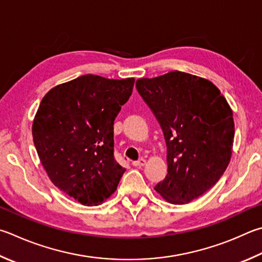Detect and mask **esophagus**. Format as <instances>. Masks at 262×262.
I'll return each mask as SVG.
<instances>
[{"label": "esophagus", "mask_w": 262, "mask_h": 262, "mask_svg": "<svg viewBox=\"0 0 262 262\" xmlns=\"http://www.w3.org/2000/svg\"><path fill=\"white\" fill-rule=\"evenodd\" d=\"M133 166H135V167H142V166H144L145 164H146V161H145V159H143V158H141L140 160H136V161H133Z\"/></svg>", "instance_id": "1"}]
</instances>
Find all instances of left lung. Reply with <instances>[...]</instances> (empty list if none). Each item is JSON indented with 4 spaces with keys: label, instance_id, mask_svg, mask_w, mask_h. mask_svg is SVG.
I'll list each match as a JSON object with an SVG mask.
<instances>
[{
    "label": "left lung",
    "instance_id": "8db88e82",
    "mask_svg": "<svg viewBox=\"0 0 262 262\" xmlns=\"http://www.w3.org/2000/svg\"><path fill=\"white\" fill-rule=\"evenodd\" d=\"M136 89L163 129L167 175L155 189L182 205L202 196L230 161L235 123L220 90L208 80L174 71L139 79Z\"/></svg>",
    "mask_w": 262,
    "mask_h": 262
}]
</instances>
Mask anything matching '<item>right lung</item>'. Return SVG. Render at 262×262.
Returning <instances> with one entry per match:
<instances>
[{
	"instance_id": "add662e5",
	"label": "right lung",
	"mask_w": 262,
	"mask_h": 262,
	"mask_svg": "<svg viewBox=\"0 0 262 262\" xmlns=\"http://www.w3.org/2000/svg\"><path fill=\"white\" fill-rule=\"evenodd\" d=\"M135 80L85 74L42 98L33 141L51 182L85 206L116 191L125 168L115 158L113 123Z\"/></svg>"
}]
</instances>
